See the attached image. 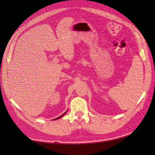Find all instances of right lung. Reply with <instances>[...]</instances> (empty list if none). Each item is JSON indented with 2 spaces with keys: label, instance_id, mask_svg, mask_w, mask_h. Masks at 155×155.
Here are the masks:
<instances>
[{
  "label": "right lung",
  "instance_id": "1",
  "mask_svg": "<svg viewBox=\"0 0 155 155\" xmlns=\"http://www.w3.org/2000/svg\"><path fill=\"white\" fill-rule=\"evenodd\" d=\"M67 112V111H66ZM66 112H65V113H64V114H63V115H61V116H59V117H57V118H56V119H54V120H57V119H59V118H60V117H61L62 116H63V115H65V114H66Z\"/></svg>",
  "mask_w": 155,
  "mask_h": 155
}]
</instances>
